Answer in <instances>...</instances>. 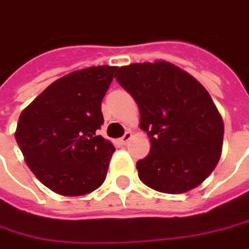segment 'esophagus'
<instances>
[{"label": "esophagus", "instance_id": "1", "mask_svg": "<svg viewBox=\"0 0 249 249\" xmlns=\"http://www.w3.org/2000/svg\"><path fill=\"white\" fill-rule=\"evenodd\" d=\"M131 138H132V134H131L129 131H126L124 135H123V138H121V142L125 145V143H126V142H128Z\"/></svg>", "mask_w": 249, "mask_h": 249}]
</instances>
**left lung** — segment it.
<instances>
[{
	"label": "left lung",
	"instance_id": "8db88e82",
	"mask_svg": "<svg viewBox=\"0 0 249 249\" xmlns=\"http://www.w3.org/2000/svg\"><path fill=\"white\" fill-rule=\"evenodd\" d=\"M115 79L138 104L149 155L137 162L151 189L180 195L197 187L221 156L224 125L207 90L168 62L117 67Z\"/></svg>",
	"mask_w": 249,
	"mask_h": 249
}]
</instances>
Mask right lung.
Masks as SVG:
<instances>
[{"instance_id": "1", "label": "right lung", "mask_w": 249, "mask_h": 249, "mask_svg": "<svg viewBox=\"0 0 249 249\" xmlns=\"http://www.w3.org/2000/svg\"><path fill=\"white\" fill-rule=\"evenodd\" d=\"M115 70L97 66L66 74L19 115L17 143L34 175L54 193L83 196L106 180L115 148L98 129Z\"/></svg>"}]
</instances>
